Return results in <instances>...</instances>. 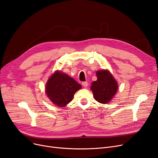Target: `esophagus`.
<instances>
[{
	"instance_id": "1",
	"label": "esophagus",
	"mask_w": 158,
	"mask_h": 158,
	"mask_svg": "<svg viewBox=\"0 0 158 158\" xmlns=\"http://www.w3.org/2000/svg\"><path fill=\"white\" fill-rule=\"evenodd\" d=\"M82 85H83L84 87H85V88H86L88 85V83L87 82H83L82 83Z\"/></svg>"
}]
</instances>
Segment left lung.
<instances>
[{
    "label": "left lung",
    "mask_w": 158,
    "mask_h": 158,
    "mask_svg": "<svg viewBox=\"0 0 158 158\" xmlns=\"http://www.w3.org/2000/svg\"><path fill=\"white\" fill-rule=\"evenodd\" d=\"M97 80L91 85L95 99L101 103H107L115 95L118 89L117 81L107 70L96 72Z\"/></svg>",
    "instance_id": "obj_1"
}]
</instances>
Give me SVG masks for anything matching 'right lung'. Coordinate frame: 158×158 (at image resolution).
I'll return each mask as SVG.
<instances>
[{"instance_id": "1", "label": "right lung", "mask_w": 158, "mask_h": 158, "mask_svg": "<svg viewBox=\"0 0 158 158\" xmlns=\"http://www.w3.org/2000/svg\"><path fill=\"white\" fill-rule=\"evenodd\" d=\"M82 85L73 78L60 71H56L45 85L47 97L56 106L64 107L73 99L74 94Z\"/></svg>"}]
</instances>
